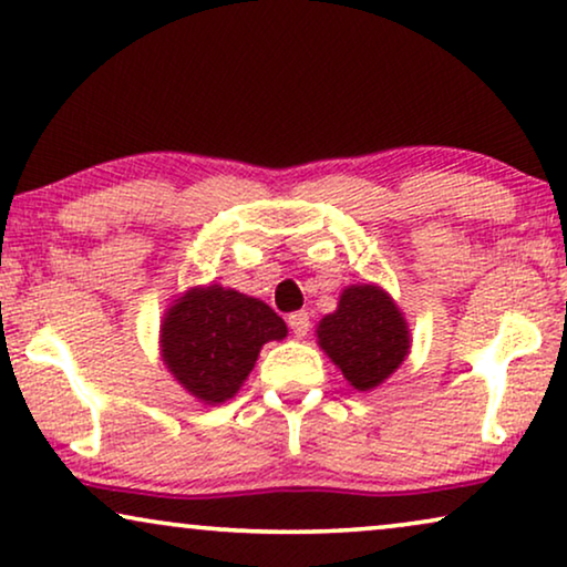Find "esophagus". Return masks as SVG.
<instances>
[{"instance_id":"obj_1","label":"esophagus","mask_w":567,"mask_h":567,"mask_svg":"<svg viewBox=\"0 0 567 567\" xmlns=\"http://www.w3.org/2000/svg\"><path fill=\"white\" fill-rule=\"evenodd\" d=\"M289 328L297 338H305L309 330V315L307 312H293L289 315Z\"/></svg>"}]
</instances>
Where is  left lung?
Here are the masks:
<instances>
[{"mask_svg": "<svg viewBox=\"0 0 567 567\" xmlns=\"http://www.w3.org/2000/svg\"><path fill=\"white\" fill-rule=\"evenodd\" d=\"M410 343L405 315L377 284L346 286L336 312L317 324V346L359 392L384 384L408 359Z\"/></svg>", "mask_w": 567, "mask_h": 567, "instance_id": "left-lung-1", "label": "left lung"}]
</instances>
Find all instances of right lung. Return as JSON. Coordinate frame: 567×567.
<instances>
[{"instance_id": "obj_1", "label": "right lung", "mask_w": 567, "mask_h": 567, "mask_svg": "<svg viewBox=\"0 0 567 567\" xmlns=\"http://www.w3.org/2000/svg\"><path fill=\"white\" fill-rule=\"evenodd\" d=\"M286 332L266 301L221 284L193 286L162 317L159 355L185 392L204 405H221L250 377L260 348Z\"/></svg>"}]
</instances>
